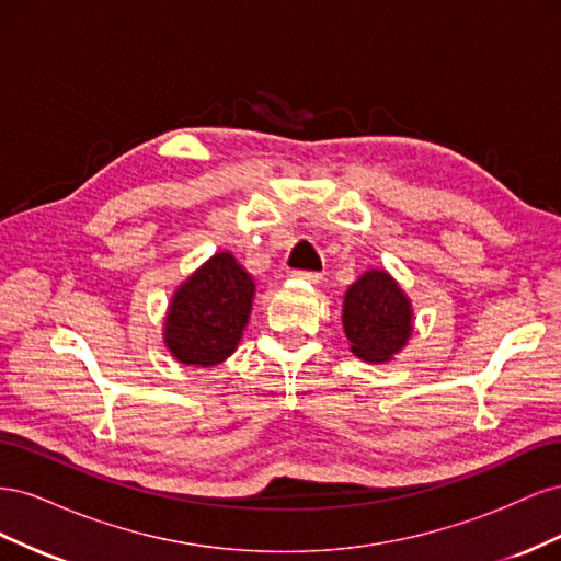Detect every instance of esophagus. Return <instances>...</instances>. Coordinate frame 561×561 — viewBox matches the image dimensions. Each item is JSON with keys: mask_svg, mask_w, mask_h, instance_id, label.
<instances>
[{"mask_svg": "<svg viewBox=\"0 0 561 561\" xmlns=\"http://www.w3.org/2000/svg\"><path fill=\"white\" fill-rule=\"evenodd\" d=\"M290 276L295 280H301V283H309V285H318L322 280L320 274H316V271H290Z\"/></svg>", "mask_w": 561, "mask_h": 561, "instance_id": "obj_1", "label": "esophagus"}]
</instances>
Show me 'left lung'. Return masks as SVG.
Here are the masks:
<instances>
[{
	"label": "left lung",
	"mask_w": 561,
	"mask_h": 561,
	"mask_svg": "<svg viewBox=\"0 0 561 561\" xmlns=\"http://www.w3.org/2000/svg\"><path fill=\"white\" fill-rule=\"evenodd\" d=\"M348 348L369 365L393 360L414 332V309L386 268H369L348 285L342 304Z\"/></svg>",
	"instance_id": "8db88e82"
}]
</instances>
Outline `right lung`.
<instances>
[{"instance_id":"1","label":"right lung","mask_w":561,"mask_h":561,"mask_svg":"<svg viewBox=\"0 0 561 561\" xmlns=\"http://www.w3.org/2000/svg\"><path fill=\"white\" fill-rule=\"evenodd\" d=\"M254 278L231 252H215L178 285L163 318V344L186 367H215L239 348Z\"/></svg>"}]
</instances>
